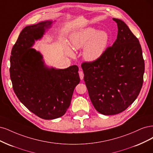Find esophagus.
<instances>
[{
    "instance_id": "esophagus-1",
    "label": "esophagus",
    "mask_w": 153,
    "mask_h": 153,
    "mask_svg": "<svg viewBox=\"0 0 153 153\" xmlns=\"http://www.w3.org/2000/svg\"><path fill=\"white\" fill-rule=\"evenodd\" d=\"M79 77H80L81 80H82L83 79V77H84V73H83V72L81 71H79Z\"/></svg>"
}]
</instances>
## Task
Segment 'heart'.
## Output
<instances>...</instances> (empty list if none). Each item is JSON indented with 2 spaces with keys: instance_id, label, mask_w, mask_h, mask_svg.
<instances>
[{
  "instance_id": "heart-1",
  "label": "heart",
  "mask_w": 153,
  "mask_h": 153,
  "mask_svg": "<svg viewBox=\"0 0 153 153\" xmlns=\"http://www.w3.org/2000/svg\"><path fill=\"white\" fill-rule=\"evenodd\" d=\"M70 41L74 50H79L85 47L84 58L88 62H94L101 57L107 50L110 36L106 31H98L95 28L87 27L73 33ZM66 51L69 55H74L71 48L66 47Z\"/></svg>"
}]
</instances>
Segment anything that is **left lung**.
<instances>
[{
  "label": "left lung",
  "mask_w": 153,
  "mask_h": 153,
  "mask_svg": "<svg viewBox=\"0 0 153 153\" xmlns=\"http://www.w3.org/2000/svg\"><path fill=\"white\" fill-rule=\"evenodd\" d=\"M117 25V39L94 62L81 64L90 100L104 115L124 111L141 90L145 69L139 41L126 23L112 18Z\"/></svg>",
  "instance_id": "obj_1"
}]
</instances>
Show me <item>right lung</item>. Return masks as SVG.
Segmentation results:
<instances>
[{
    "instance_id": "obj_1",
    "label": "right lung",
    "mask_w": 153,
    "mask_h": 153,
    "mask_svg": "<svg viewBox=\"0 0 153 153\" xmlns=\"http://www.w3.org/2000/svg\"><path fill=\"white\" fill-rule=\"evenodd\" d=\"M52 21L25 27L13 46L9 68L13 90L27 109L44 120L65 114L75 87L80 82L78 67L48 68L41 53L31 47L40 39Z\"/></svg>"
}]
</instances>
